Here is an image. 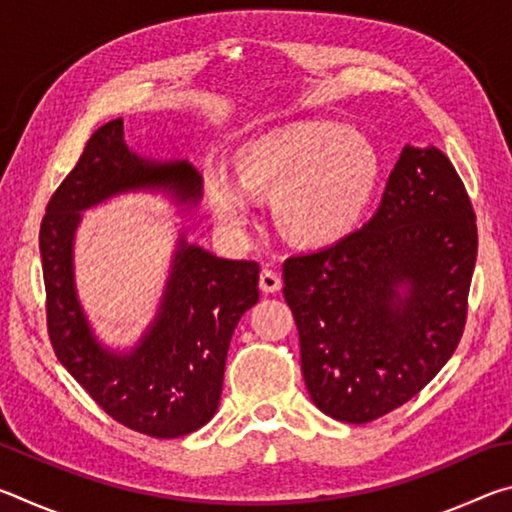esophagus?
I'll return each instance as SVG.
<instances>
[{"label":"esophagus","instance_id":"esophagus-1","mask_svg":"<svg viewBox=\"0 0 512 512\" xmlns=\"http://www.w3.org/2000/svg\"><path fill=\"white\" fill-rule=\"evenodd\" d=\"M259 289L264 293H275L282 289V277L280 273H275L273 268H264L262 273H259Z\"/></svg>","mask_w":512,"mask_h":512}]
</instances>
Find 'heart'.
Listing matches in <instances>:
<instances>
[{"label":"heart","instance_id":"1","mask_svg":"<svg viewBox=\"0 0 512 512\" xmlns=\"http://www.w3.org/2000/svg\"><path fill=\"white\" fill-rule=\"evenodd\" d=\"M239 178L210 173L207 196L216 216L244 225L250 192L277 194L284 235L311 246L332 244L357 228L379 185V155L366 137L336 124H293L246 142L235 155Z\"/></svg>","mask_w":512,"mask_h":512}]
</instances>
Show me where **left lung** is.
I'll list each match as a JSON object with an SVG mask.
<instances>
[{
  "instance_id": "1",
  "label": "left lung",
  "mask_w": 512,
  "mask_h": 512,
  "mask_svg": "<svg viewBox=\"0 0 512 512\" xmlns=\"http://www.w3.org/2000/svg\"><path fill=\"white\" fill-rule=\"evenodd\" d=\"M476 221L454 164L406 144L363 228L282 266L311 402L366 424L418 395L461 341Z\"/></svg>"
}]
</instances>
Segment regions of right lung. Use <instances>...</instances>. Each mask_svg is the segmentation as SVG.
Masks as SVG:
<instances>
[{
    "instance_id": "1",
    "label": "right lung",
    "mask_w": 512,
    "mask_h": 512,
    "mask_svg": "<svg viewBox=\"0 0 512 512\" xmlns=\"http://www.w3.org/2000/svg\"><path fill=\"white\" fill-rule=\"evenodd\" d=\"M137 189H164L192 207L201 201L203 180L187 160L140 158L124 142V121L112 119L85 144L40 225L49 341L110 418L151 438H180L219 409L232 332L259 300V264L221 259L183 235L160 311L140 343L131 352L106 350L76 298L74 232L83 210Z\"/></svg>"
}]
</instances>
